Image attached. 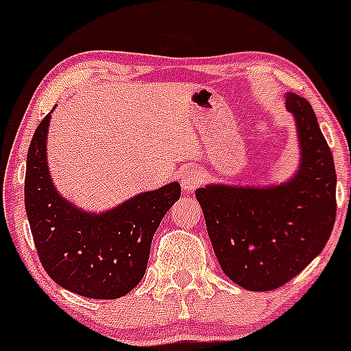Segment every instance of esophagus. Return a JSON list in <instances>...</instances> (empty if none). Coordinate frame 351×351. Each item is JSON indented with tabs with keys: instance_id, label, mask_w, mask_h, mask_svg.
Here are the masks:
<instances>
[{
	"instance_id": "1",
	"label": "esophagus",
	"mask_w": 351,
	"mask_h": 351,
	"mask_svg": "<svg viewBox=\"0 0 351 351\" xmlns=\"http://www.w3.org/2000/svg\"><path fill=\"white\" fill-rule=\"evenodd\" d=\"M204 180L202 172L197 167H187L186 171L180 174V186L186 192H192L195 187H199V184Z\"/></svg>"
}]
</instances>
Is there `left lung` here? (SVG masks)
Here are the masks:
<instances>
[{
    "label": "left lung",
    "mask_w": 351,
    "mask_h": 351,
    "mask_svg": "<svg viewBox=\"0 0 351 351\" xmlns=\"http://www.w3.org/2000/svg\"><path fill=\"white\" fill-rule=\"evenodd\" d=\"M300 165L278 186L212 184L195 191L223 274L252 292L292 280L324 250L337 215V174L312 106L289 93Z\"/></svg>",
    "instance_id": "obj_1"
}]
</instances>
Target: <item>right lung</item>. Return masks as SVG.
I'll use <instances>...</instances> for the list:
<instances>
[{
  "label": "right lung",
  "mask_w": 351,
  "mask_h": 351,
  "mask_svg": "<svg viewBox=\"0 0 351 351\" xmlns=\"http://www.w3.org/2000/svg\"><path fill=\"white\" fill-rule=\"evenodd\" d=\"M51 112L27 149L25 207L38 257L62 289L114 300L143 280L160 220L180 197L179 182L143 192L101 214L84 212L56 191L46 157Z\"/></svg>",
  "instance_id": "right-lung-1"
}]
</instances>
